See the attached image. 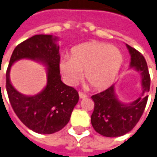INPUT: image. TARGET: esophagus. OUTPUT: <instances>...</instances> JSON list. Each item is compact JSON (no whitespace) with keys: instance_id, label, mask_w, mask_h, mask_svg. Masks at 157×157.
Here are the masks:
<instances>
[{"instance_id":"1","label":"esophagus","mask_w":157,"mask_h":157,"mask_svg":"<svg viewBox=\"0 0 157 157\" xmlns=\"http://www.w3.org/2000/svg\"><path fill=\"white\" fill-rule=\"evenodd\" d=\"M79 96H80L81 99H85V98H87V95L86 94H84V93L82 92H79Z\"/></svg>"}]
</instances>
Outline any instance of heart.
I'll list each match as a JSON object with an SVG mask.
<instances>
[{"label": "heart", "instance_id": "b5f03b06", "mask_svg": "<svg viewBox=\"0 0 157 157\" xmlns=\"http://www.w3.org/2000/svg\"><path fill=\"white\" fill-rule=\"evenodd\" d=\"M123 60L118 48L105 43L89 42L73 48L70 58L61 60L60 71L70 85L78 82L84 71V78L93 88L103 89L113 82Z\"/></svg>", "mask_w": 157, "mask_h": 157}]
</instances>
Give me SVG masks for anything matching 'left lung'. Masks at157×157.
Returning a JSON list of instances; mask_svg holds the SVG:
<instances>
[{"mask_svg": "<svg viewBox=\"0 0 157 157\" xmlns=\"http://www.w3.org/2000/svg\"><path fill=\"white\" fill-rule=\"evenodd\" d=\"M126 47L131 55L130 68L141 75V95L134 101L124 103L119 100L113 84L91 97L94 101L91 123L94 129L105 137H120L132 131L141 118L148 101L150 77L147 63L136 49L128 44Z\"/></svg>", "mask_w": 157, "mask_h": 157, "instance_id": "1", "label": "left lung"}]
</instances>
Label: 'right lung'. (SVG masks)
<instances>
[{
    "label": "right lung",
    "mask_w": 157,
    "mask_h": 157,
    "mask_svg": "<svg viewBox=\"0 0 157 157\" xmlns=\"http://www.w3.org/2000/svg\"><path fill=\"white\" fill-rule=\"evenodd\" d=\"M57 40L52 35L39 34L20 43L13 52L6 74L7 95L14 113L26 127L39 134H52L62 130L69 123L79 101L77 91L61 80ZM21 59L36 60L47 66V86L35 96L22 95L11 85V65Z\"/></svg>",
    "instance_id": "right-lung-1"
}]
</instances>
